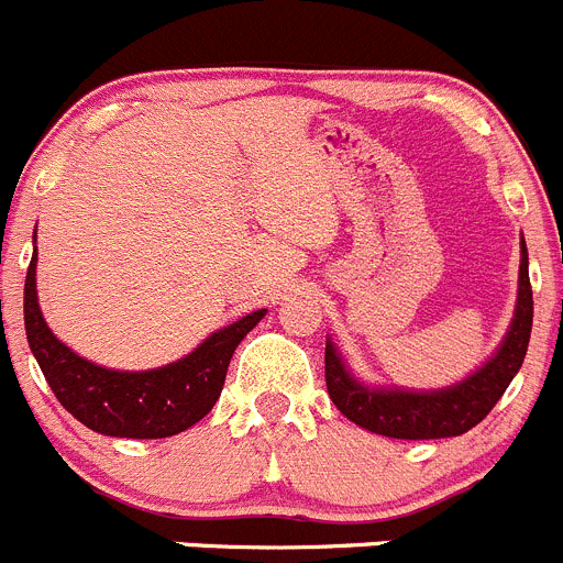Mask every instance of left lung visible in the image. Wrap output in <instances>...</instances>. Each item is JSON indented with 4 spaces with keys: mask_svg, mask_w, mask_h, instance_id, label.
Listing matches in <instances>:
<instances>
[{
    "mask_svg": "<svg viewBox=\"0 0 563 563\" xmlns=\"http://www.w3.org/2000/svg\"><path fill=\"white\" fill-rule=\"evenodd\" d=\"M533 327V290L528 276V247L522 240L519 265L517 316L499 352L472 374L466 383L438 394H407V390H371L360 385L340 363L334 345L327 343V390L345 419L376 435L401 441L463 435L486 419L492 407L503 399L510 379L522 368Z\"/></svg>",
    "mask_w": 563,
    "mask_h": 563,
    "instance_id": "left-lung-1",
    "label": "left lung"
}]
</instances>
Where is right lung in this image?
Returning a JSON list of instances; mask_svg holds the SVG:
<instances>
[{"label":"right lung","mask_w":563,"mask_h":563,"mask_svg":"<svg viewBox=\"0 0 563 563\" xmlns=\"http://www.w3.org/2000/svg\"><path fill=\"white\" fill-rule=\"evenodd\" d=\"M265 309L211 334L189 357L156 371H111L77 357L46 329L35 298V254L24 282V329L55 399L89 430L113 438H167L198 424L220 399L231 354Z\"/></svg>","instance_id":"add662e5"}]
</instances>
